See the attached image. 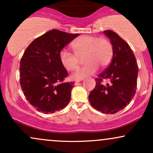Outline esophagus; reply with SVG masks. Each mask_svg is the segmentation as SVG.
I'll use <instances>...</instances> for the list:
<instances>
[{"label":"esophagus","mask_w":153,"mask_h":153,"mask_svg":"<svg viewBox=\"0 0 153 153\" xmlns=\"http://www.w3.org/2000/svg\"><path fill=\"white\" fill-rule=\"evenodd\" d=\"M81 80H82V79H81V80H75V84H78V82H80V81H81Z\"/></svg>","instance_id":"1"}]
</instances>
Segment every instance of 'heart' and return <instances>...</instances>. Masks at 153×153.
Masks as SVG:
<instances>
[{
  "mask_svg": "<svg viewBox=\"0 0 153 153\" xmlns=\"http://www.w3.org/2000/svg\"><path fill=\"white\" fill-rule=\"evenodd\" d=\"M74 54L66 50L59 52V58L63 68L68 71L78 69L80 58L84 57L85 65L73 75V78H83L94 74L99 66L104 68L110 64L113 57V46L108 39L91 35H82L71 44Z\"/></svg>",
  "mask_w": 153,
  "mask_h": 153,
  "instance_id": "heart-1",
  "label": "heart"
}]
</instances>
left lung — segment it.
I'll use <instances>...</instances> for the list:
<instances>
[{"mask_svg":"<svg viewBox=\"0 0 153 153\" xmlns=\"http://www.w3.org/2000/svg\"><path fill=\"white\" fill-rule=\"evenodd\" d=\"M103 32L113 46V57L108 68L96 78V85L88 98L95 109L113 114L122 110L134 96L138 65L132 50L123 39L114 31ZM104 79L110 83L103 84Z\"/></svg>","mask_w":153,"mask_h":153,"instance_id":"8db88e82","label":"left lung"}]
</instances>
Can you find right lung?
Listing matches in <instances>:
<instances>
[{
  "label": "right lung",
  "mask_w": 153,
  "mask_h": 153,
  "mask_svg": "<svg viewBox=\"0 0 153 153\" xmlns=\"http://www.w3.org/2000/svg\"><path fill=\"white\" fill-rule=\"evenodd\" d=\"M78 35L52 29L35 39L23 54L21 87L27 101L39 111L54 113L69 103L74 82H64L68 73L59 54Z\"/></svg>",
  "instance_id": "right-lung-1"
}]
</instances>
